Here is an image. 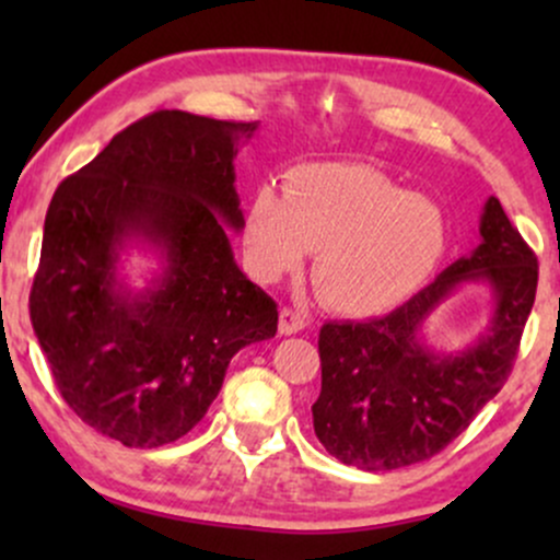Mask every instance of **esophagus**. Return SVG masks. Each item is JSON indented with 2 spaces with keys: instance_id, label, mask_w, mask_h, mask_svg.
<instances>
[{
  "instance_id": "1",
  "label": "esophagus",
  "mask_w": 560,
  "mask_h": 560,
  "mask_svg": "<svg viewBox=\"0 0 560 560\" xmlns=\"http://www.w3.org/2000/svg\"><path fill=\"white\" fill-rule=\"evenodd\" d=\"M307 324H311V320H307V316L302 311H294V307H281L279 331L284 334V337H289V334L302 331Z\"/></svg>"
}]
</instances>
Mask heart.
<instances>
[{"label": "heart", "mask_w": 560, "mask_h": 560, "mask_svg": "<svg viewBox=\"0 0 560 560\" xmlns=\"http://www.w3.org/2000/svg\"><path fill=\"white\" fill-rule=\"evenodd\" d=\"M244 258L260 281H276L313 253L318 298L365 316L413 294L445 249V218L432 199L410 195L365 163H311L279 191L262 184L244 215Z\"/></svg>", "instance_id": "1"}]
</instances>
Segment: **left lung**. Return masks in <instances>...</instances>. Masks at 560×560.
Wrapping results in <instances>:
<instances>
[{"mask_svg": "<svg viewBox=\"0 0 560 560\" xmlns=\"http://www.w3.org/2000/svg\"><path fill=\"white\" fill-rule=\"evenodd\" d=\"M481 242L389 316L324 324L313 429L329 455L363 471L413 466L445 450L503 389L535 305L537 258L490 197ZM493 292L486 334L458 353L422 342V326L455 288Z\"/></svg>", "mask_w": 560, "mask_h": 560, "instance_id": "left-lung-1", "label": "left lung"}]
</instances>
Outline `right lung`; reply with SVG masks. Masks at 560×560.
Here are the masks:
<instances>
[{"mask_svg":"<svg viewBox=\"0 0 560 560\" xmlns=\"http://www.w3.org/2000/svg\"><path fill=\"white\" fill-rule=\"evenodd\" d=\"M258 124L158 110L57 186L31 287V324L73 413L126 447L176 442L208 413L231 358L271 339L276 302L242 273L234 158ZM128 243L164 271L133 293Z\"/></svg>","mask_w":560,"mask_h":560,"instance_id":"right-lung-1","label":"right lung"}]
</instances>
